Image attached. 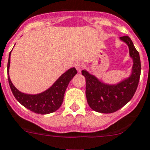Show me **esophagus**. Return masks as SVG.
<instances>
[{
    "label": "esophagus",
    "mask_w": 150,
    "mask_h": 150,
    "mask_svg": "<svg viewBox=\"0 0 150 150\" xmlns=\"http://www.w3.org/2000/svg\"><path fill=\"white\" fill-rule=\"evenodd\" d=\"M75 67H76V69L77 70L78 72L80 73V72H81V70L83 69L84 65L82 64V63H77V64H76Z\"/></svg>",
    "instance_id": "34e87169"
}]
</instances>
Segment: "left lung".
<instances>
[{
    "label": "left lung",
    "mask_w": 150,
    "mask_h": 150,
    "mask_svg": "<svg viewBox=\"0 0 150 150\" xmlns=\"http://www.w3.org/2000/svg\"><path fill=\"white\" fill-rule=\"evenodd\" d=\"M128 45L129 56L133 65L131 75L117 84H107L101 82L95 76L82 70L86 79V96L89 106L96 112L111 113L121 109L133 98L139 84L141 73L139 52L128 36L120 38Z\"/></svg>",
    "instance_id": "8db88e82"
}]
</instances>
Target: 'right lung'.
Wrapping results in <instances>:
<instances>
[{"mask_svg":"<svg viewBox=\"0 0 150 150\" xmlns=\"http://www.w3.org/2000/svg\"><path fill=\"white\" fill-rule=\"evenodd\" d=\"M11 53L7 62V76L10 87L16 100L24 107L38 114H48L55 112L61 106L64 96L70 81L77 73L74 67L63 74L50 88L38 94H27L17 90L11 82L9 76Z\"/></svg>","mask_w":150,"mask_h":150,"instance_id":"add662e5","label":"right lung"}]
</instances>
